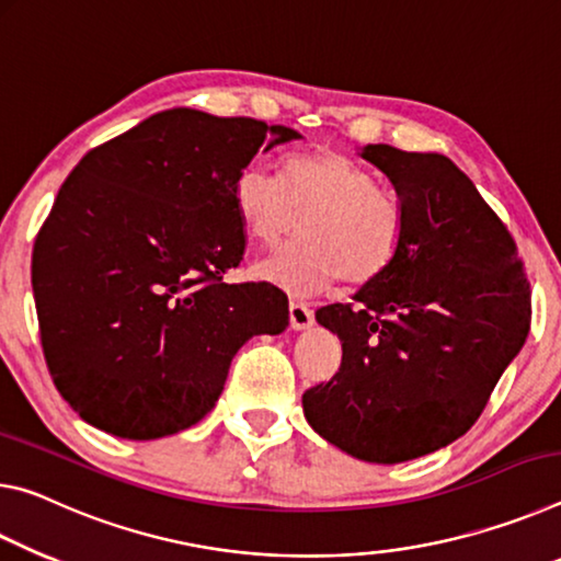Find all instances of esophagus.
I'll return each instance as SVG.
<instances>
[{
  "label": "esophagus",
  "instance_id": "34e87169",
  "mask_svg": "<svg viewBox=\"0 0 561 561\" xmlns=\"http://www.w3.org/2000/svg\"><path fill=\"white\" fill-rule=\"evenodd\" d=\"M288 313H290V328L293 330H308L310 325H313V310H310L308 302L293 298L290 306H288Z\"/></svg>",
  "mask_w": 561,
  "mask_h": 561
}]
</instances>
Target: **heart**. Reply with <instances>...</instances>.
Masks as SVG:
<instances>
[{"label":"heart","instance_id":"heart-1","mask_svg":"<svg viewBox=\"0 0 561 561\" xmlns=\"http://www.w3.org/2000/svg\"><path fill=\"white\" fill-rule=\"evenodd\" d=\"M233 206L245 233L265 245L304 218L302 238L255 265L263 280L293 296L325 290L337 278L367 286L388 273L405 241V214L394 196L335 151L288 156L283 179L248 163L233 181Z\"/></svg>","mask_w":561,"mask_h":561}]
</instances>
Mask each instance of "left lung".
Wrapping results in <instances>:
<instances>
[{
  "mask_svg": "<svg viewBox=\"0 0 561 561\" xmlns=\"http://www.w3.org/2000/svg\"><path fill=\"white\" fill-rule=\"evenodd\" d=\"M405 214L400 255L316 320L341 373L302 392L308 425L365 462L394 465L462 437L529 333V283L507 228L443 153L357 149Z\"/></svg>",
  "mask_w": 561,
  "mask_h": 561,
  "instance_id": "8db88e82",
  "label": "left lung"
}]
</instances>
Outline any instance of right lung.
I'll use <instances>...</instances> for the list:
<instances>
[{"instance_id": "add662e5", "label": "right lung", "mask_w": 561, "mask_h": 561, "mask_svg": "<svg viewBox=\"0 0 561 561\" xmlns=\"http://www.w3.org/2000/svg\"><path fill=\"white\" fill-rule=\"evenodd\" d=\"M296 128L173 106L96 146L36 236L32 290L54 385L91 427L156 439L196 425L253 335L288 328L245 253L233 181Z\"/></svg>"}]
</instances>
